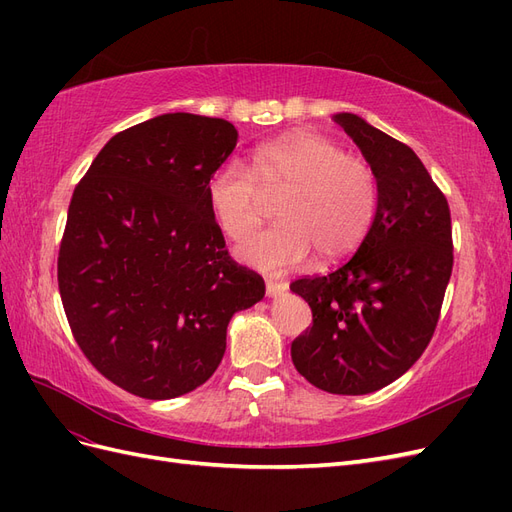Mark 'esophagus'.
<instances>
[{"label": "esophagus", "mask_w": 512, "mask_h": 512, "mask_svg": "<svg viewBox=\"0 0 512 512\" xmlns=\"http://www.w3.org/2000/svg\"><path fill=\"white\" fill-rule=\"evenodd\" d=\"M288 290V284L286 282H273V280H267V297L273 299V297H280V294H284Z\"/></svg>", "instance_id": "1"}]
</instances>
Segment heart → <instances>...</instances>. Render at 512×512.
<instances>
[{
	"label": "heart",
	"instance_id": "1",
	"mask_svg": "<svg viewBox=\"0 0 512 512\" xmlns=\"http://www.w3.org/2000/svg\"><path fill=\"white\" fill-rule=\"evenodd\" d=\"M256 175L239 160L213 170L207 198L215 222L241 241L262 224L267 196L282 198L277 224L237 247L245 265L286 273L318 254L324 262L350 256L363 243L378 209L371 166L316 132H294L262 145Z\"/></svg>",
	"mask_w": 512,
	"mask_h": 512
}]
</instances>
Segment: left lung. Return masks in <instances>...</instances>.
<instances>
[{
  "label": "left lung",
  "instance_id": "1",
  "mask_svg": "<svg viewBox=\"0 0 512 512\" xmlns=\"http://www.w3.org/2000/svg\"><path fill=\"white\" fill-rule=\"evenodd\" d=\"M333 119L374 170L378 209L346 265L292 282L314 322L290 356L316 389L367 395L404 376L436 331L453 271L451 211L408 145L354 113Z\"/></svg>",
  "mask_w": 512,
  "mask_h": 512
}]
</instances>
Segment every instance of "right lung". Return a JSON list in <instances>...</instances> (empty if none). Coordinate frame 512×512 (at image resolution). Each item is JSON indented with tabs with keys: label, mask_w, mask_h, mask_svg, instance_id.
I'll list each match as a JSON object with an SVG mask.
<instances>
[{
	"label": "right lung",
	"mask_w": 512,
	"mask_h": 512,
	"mask_svg": "<svg viewBox=\"0 0 512 512\" xmlns=\"http://www.w3.org/2000/svg\"><path fill=\"white\" fill-rule=\"evenodd\" d=\"M235 145L226 119L164 113L115 134L72 194L61 303L89 363L132 395L205 384L230 318L265 297L262 277L228 256L207 198Z\"/></svg>",
	"instance_id": "add662e5"
}]
</instances>
